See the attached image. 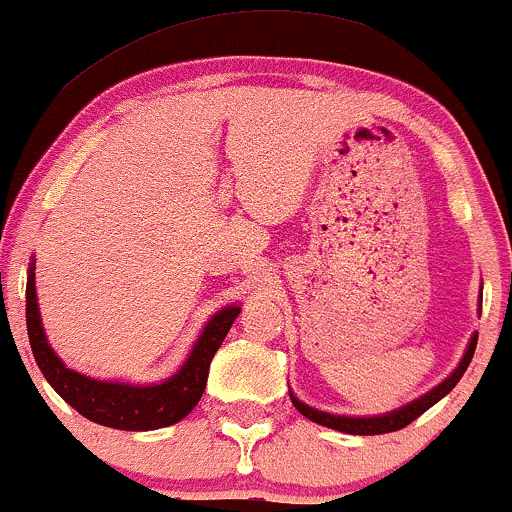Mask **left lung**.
Returning <instances> with one entry per match:
<instances>
[{
    "instance_id": "8db88e82",
    "label": "left lung",
    "mask_w": 512,
    "mask_h": 512,
    "mask_svg": "<svg viewBox=\"0 0 512 512\" xmlns=\"http://www.w3.org/2000/svg\"><path fill=\"white\" fill-rule=\"evenodd\" d=\"M479 314H482V311H479ZM477 338H479V335L474 333L472 340H470V345H467L465 357L460 359L458 369H455L453 374L446 378V381L438 383L436 388H431L429 393L422 395V398L412 400L410 405L400 407V410H393V412H388V414H378V417H345V414H328V412L314 410V407L304 405L302 400H297L290 393L292 405L297 407V412H302L306 419H311V422H316V424H321V426H328V429L342 431V434L376 436V434H390V431L405 429L407 424H412L414 419L422 417V414L429 410V407H434L438 400L446 398L450 390L458 386V381L462 378V374H465L467 366H470V362H472L474 350H477Z\"/></svg>"
}]
</instances>
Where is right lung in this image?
I'll use <instances>...</instances> for the list:
<instances>
[{
    "instance_id": "obj_1",
    "label": "right lung",
    "mask_w": 512,
    "mask_h": 512,
    "mask_svg": "<svg viewBox=\"0 0 512 512\" xmlns=\"http://www.w3.org/2000/svg\"><path fill=\"white\" fill-rule=\"evenodd\" d=\"M239 311L242 306H225L210 318L203 333L198 335L189 359L172 378L153 383V386H134V383L98 381V378L66 369L62 359L47 345L45 330H42L38 294H35V263H30L26 282L28 338L42 376L78 414L95 424L122 431L162 429V426L177 424L194 410L206 390L210 362L220 350Z\"/></svg>"
}]
</instances>
